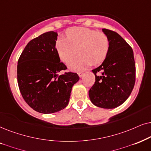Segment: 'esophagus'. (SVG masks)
<instances>
[{
	"label": "esophagus",
	"mask_w": 151,
	"mask_h": 151,
	"mask_svg": "<svg viewBox=\"0 0 151 151\" xmlns=\"http://www.w3.org/2000/svg\"><path fill=\"white\" fill-rule=\"evenodd\" d=\"M78 74H79V77L80 78H81L83 76V72H79V73H78Z\"/></svg>",
	"instance_id": "1"
}]
</instances>
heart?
<instances>
[{"label":"heart","instance_id":"b5f03b06","mask_svg":"<svg viewBox=\"0 0 151 151\" xmlns=\"http://www.w3.org/2000/svg\"><path fill=\"white\" fill-rule=\"evenodd\" d=\"M68 38L61 37L56 43L58 55L68 62L79 50L80 56L68 62L72 71H81L91 64L98 65L104 61L109 51L110 41L103 32L86 27H71L66 31Z\"/></svg>","mask_w":151,"mask_h":151}]
</instances>
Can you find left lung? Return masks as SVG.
<instances>
[{"mask_svg":"<svg viewBox=\"0 0 151 151\" xmlns=\"http://www.w3.org/2000/svg\"><path fill=\"white\" fill-rule=\"evenodd\" d=\"M102 32L109 39V51L101 65L92 70L95 82L89 90V97L94 106L112 109L122 105L131 94L135 63L132 49L119 34L107 29Z\"/></svg>","mask_w":151,"mask_h":151,"instance_id":"left-lung-1","label":"left lung"}]
</instances>
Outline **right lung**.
I'll use <instances>...</instances> for the list:
<instances>
[{
  "instance_id": "1",
  "label": "right lung",
  "mask_w": 151,
  "mask_h": 151,
  "mask_svg": "<svg viewBox=\"0 0 151 151\" xmlns=\"http://www.w3.org/2000/svg\"><path fill=\"white\" fill-rule=\"evenodd\" d=\"M57 32H48L30 41L20 57L17 79L26 103L43 114L59 112L68 106L72 88L79 80L77 73L65 72L56 48Z\"/></svg>"
}]
</instances>
